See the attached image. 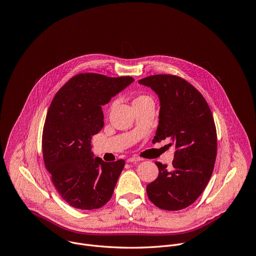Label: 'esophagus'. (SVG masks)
Returning a JSON list of instances; mask_svg holds the SVG:
<instances>
[{"instance_id": "obj_1", "label": "esophagus", "mask_w": 256, "mask_h": 256, "mask_svg": "<svg viewBox=\"0 0 256 256\" xmlns=\"http://www.w3.org/2000/svg\"><path fill=\"white\" fill-rule=\"evenodd\" d=\"M140 160H142V158H138V156H132V158H128L126 160L128 162H140Z\"/></svg>"}]
</instances>
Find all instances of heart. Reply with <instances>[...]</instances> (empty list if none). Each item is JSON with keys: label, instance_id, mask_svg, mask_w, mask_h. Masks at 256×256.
I'll list each match as a JSON object with an SVG mask.
<instances>
[{"label": "heart", "instance_id": "b5f03b06", "mask_svg": "<svg viewBox=\"0 0 256 256\" xmlns=\"http://www.w3.org/2000/svg\"><path fill=\"white\" fill-rule=\"evenodd\" d=\"M148 100H152V98L148 96H146V94H140L138 96H136V98L134 100V104H142V102H148ZM116 106V102H112V104H110V108H112L114 106Z\"/></svg>", "mask_w": 256, "mask_h": 256}]
</instances>
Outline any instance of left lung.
<instances>
[{
    "instance_id": "1",
    "label": "left lung",
    "mask_w": 256,
    "mask_h": 256,
    "mask_svg": "<svg viewBox=\"0 0 256 256\" xmlns=\"http://www.w3.org/2000/svg\"><path fill=\"white\" fill-rule=\"evenodd\" d=\"M160 98L158 126L152 142L168 138L175 144L172 168L156 162L158 178L146 186L156 207L177 211L193 204L206 188L215 164L217 134L210 108L203 96L185 79L171 74L138 80Z\"/></svg>"
}]
</instances>
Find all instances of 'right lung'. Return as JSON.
<instances>
[{
  "label": "right lung",
  "mask_w": 256,
  "mask_h": 256,
  "mask_svg": "<svg viewBox=\"0 0 256 256\" xmlns=\"http://www.w3.org/2000/svg\"><path fill=\"white\" fill-rule=\"evenodd\" d=\"M132 81L130 76L80 73L63 85L49 106L43 158L59 195L74 208L98 209L112 196L124 160L94 158L92 138L104 126L102 106Z\"/></svg>",
  "instance_id": "1"
}]
</instances>
